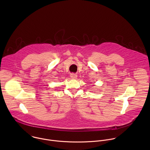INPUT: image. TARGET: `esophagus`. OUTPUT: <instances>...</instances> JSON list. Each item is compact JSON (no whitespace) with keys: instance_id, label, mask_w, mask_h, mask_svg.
Instances as JSON below:
<instances>
[{"instance_id":"esophagus-1","label":"esophagus","mask_w":150,"mask_h":150,"mask_svg":"<svg viewBox=\"0 0 150 150\" xmlns=\"http://www.w3.org/2000/svg\"><path fill=\"white\" fill-rule=\"evenodd\" d=\"M70 77L72 79H76L77 78V75L76 74H74V73H71L70 74Z\"/></svg>"}]
</instances>
